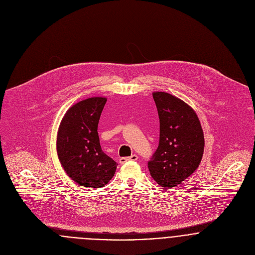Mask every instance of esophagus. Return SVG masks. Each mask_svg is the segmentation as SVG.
<instances>
[{"label": "esophagus", "mask_w": 255, "mask_h": 255, "mask_svg": "<svg viewBox=\"0 0 255 255\" xmlns=\"http://www.w3.org/2000/svg\"><path fill=\"white\" fill-rule=\"evenodd\" d=\"M137 159H138V156L136 154H132L129 157H122V158H120V163L124 164V163H126L128 161H136Z\"/></svg>", "instance_id": "1"}]
</instances>
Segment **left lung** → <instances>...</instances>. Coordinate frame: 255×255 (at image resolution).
<instances>
[{"label":"left lung","instance_id":"obj_1","mask_svg":"<svg viewBox=\"0 0 255 255\" xmlns=\"http://www.w3.org/2000/svg\"><path fill=\"white\" fill-rule=\"evenodd\" d=\"M159 121V145L148 162L151 177L159 185L172 188L198 168L204 151L199 119L190 106L166 92H154Z\"/></svg>","mask_w":255,"mask_h":255}]
</instances>
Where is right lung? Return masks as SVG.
Segmentation results:
<instances>
[{
    "instance_id": "add662e5",
    "label": "right lung",
    "mask_w": 255,
    "mask_h": 255,
    "mask_svg": "<svg viewBox=\"0 0 255 255\" xmlns=\"http://www.w3.org/2000/svg\"><path fill=\"white\" fill-rule=\"evenodd\" d=\"M106 102L104 97H92L74 104L58 130L59 160L68 176L81 186L103 187L116 173L118 164L102 151L97 131Z\"/></svg>"
}]
</instances>
